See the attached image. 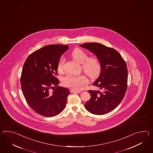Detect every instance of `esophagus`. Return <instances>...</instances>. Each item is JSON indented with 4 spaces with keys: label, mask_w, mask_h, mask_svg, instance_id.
Returning a JSON list of instances; mask_svg holds the SVG:
<instances>
[{
    "label": "esophagus",
    "mask_w": 153,
    "mask_h": 153,
    "mask_svg": "<svg viewBox=\"0 0 153 153\" xmlns=\"http://www.w3.org/2000/svg\"><path fill=\"white\" fill-rule=\"evenodd\" d=\"M70 92L71 93H79V92H81V91H76V90H70Z\"/></svg>",
    "instance_id": "obj_1"
}]
</instances>
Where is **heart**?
Segmentation results:
<instances>
[{
  "mask_svg": "<svg viewBox=\"0 0 153 153\" xmlns=\"http://www.w3.org/2000/svg\"><path fill=\"white\" fill-rule=\"evenodd\" d=\"M72 58L78 63L82 64V69L91 79H95L101 75L102 65L99 59L94 56L88 57L85 51L79 48L74 49L71 52ZM65 58L61 56L57 62V70L60 72L64 69ZM65 87L76 91L82 90L88 83V79L85 75H67L62 79Z\"/></svg>",
  "mask_w": 153,
  "mask_h": 153,
  "instance_id": "1",
  "label": "heart"
}]
</instances>
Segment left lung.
Instances as JSON below:
<instances>
[{
	"instance_id": "1",
	"label": "left lung",
	"mask_w": 153,
	"mask_h": 153,
	"mask_svg": "<svg viewBox=\"0 0 153 153\" xmlns=\"http://www.w3.org/2000/svg\"><path fill=\"white\" fill-rule=\"evenodd\" d=\"M80 46L93 52L102 65L101 75L93 83L101 91H88L91 98L85 107L93 114H107L120 103L126 93L128 69L126 61L115 49L100 43H86Z\"/></svg>"
}]
</instances>
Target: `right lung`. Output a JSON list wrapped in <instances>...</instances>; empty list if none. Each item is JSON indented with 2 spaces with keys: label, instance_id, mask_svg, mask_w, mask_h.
Returning a JSON list of instances; mask_svg holds the SVG:
<instances>
[{
  "label": "right lung",
  "instance_id": "1",
  "mask_svg": "<svg viewBox=\"0 0 153 153\" xmlns=\"http://www.w3.org/2000/svg\"><path fill=\"white\" fill-rule=\"evenodd\" d=\"M68 47L50 45L36 50L26 59L20 83L27 104L39 114L57 116L66 107L70 90L58 86L57 62Z\"/></svg>",
  "mask_w": 153,
  "mask_h": 153
}]
</instances>
